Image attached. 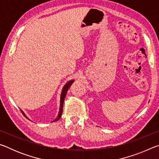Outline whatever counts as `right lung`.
I'll use <instances>...</instances> for the list:
<instances>
[{
    "instance_id": "obj_1",
    "label": "right lung",
    "mask_w": 159,
    "mask_h": 159,
    "mask_svg": "<svg viewBox=\"0 0 159 159\" xmlns=\"http://www.w3.org/2000/svg\"><path fill=\"white\" fill-rule=\"evenodd\" d=\"M74 82V80H69V81L67 82V83H66V84L64 85L62 90H61V96H60V110H59L58 115H57V118H56L55 120H53L52 122L57 121V120H58L60 119V118H61V114H62V111H63V104H64V98H65L66 95V93H67V91H68L69 88H70V86L71 85V84H72V83H73ZM20 110H21V113H22V114H23V115L25 116L26 118H28V119H29V118H28L27 116H26V114H25V112H24L21 109H20Z\"/></svg>"
}]
</instances>
